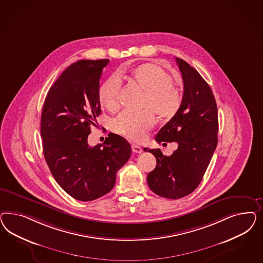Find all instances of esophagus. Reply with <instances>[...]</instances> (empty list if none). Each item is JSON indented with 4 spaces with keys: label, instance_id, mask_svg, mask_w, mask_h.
Masks as SVG:
<instances>
[{
    "label": "esophagus",
    "instance_id": "esophagus-1",
    "mask_svg": "<svg viewBox=\"0 0 263 263\" xmlns=\"http://www.w3.org/2000/svg\"><path fill=\"white\" fill-rule=\"evenodd\" d=\"M132 152H135V153H142L143 152V148L138 145V144H132Z\"/></svg>",
    "mask_w": 263,
    "mask_h": 263
}]
</instances>
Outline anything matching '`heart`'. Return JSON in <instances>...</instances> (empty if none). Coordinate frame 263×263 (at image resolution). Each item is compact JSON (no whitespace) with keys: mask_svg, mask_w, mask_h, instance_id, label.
<instances>
[{"mask_svg":"<svg viewBox=\"0 0 263 263\" xmlns=\"http://www.w3.org/2000/svg\"><path fill=\"white\" fill-rule=\"evenodd\" d=\"M130 81L145 91L143 108L147 109L140 112H121L112 121L111 130L129 140L139 142L155 124L152 111L162 120L173 119L180 109L182 95L172 83L170 74L155 64L137 66L131 72ZM120 90L121 81L118 75L111 76L101 86L99 100L108 111H117L120 109Z\"/></svg>","mask_w":263,"mask_h":263,"instance_id":"obj_1","label":"heart"}]
</instances>
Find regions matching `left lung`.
I'll list each match as a JSON object with an SVG mask.
<instances>
[{
    "mask_svg": "<svg viewBox=\"0 0 263 263\" xmlns=\"http://www.w3.org/2000/svg\"><path fill=\"white\" fill-rule=\"evenodd\" d=\"M182 74L184 91L180 109L155 137L157 143L176 142L171 156L160 148L148 149L156 167L147 175L153 193L177 199L191 194L200 183L218 143V110L209 85L191 65L176 58Z\"/></svg>",
    "mask_w": 263,
    "mask_h": 263,
    "instance_id": "8db88e82",
    "label": "left lung"
}]
</instances>
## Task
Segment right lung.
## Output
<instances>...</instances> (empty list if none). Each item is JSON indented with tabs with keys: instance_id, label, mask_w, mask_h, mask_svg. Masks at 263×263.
<instances>
[{
	"instance_id": "obj_1",
	"label": "right lung",
	"mask_w": 263,
	"mask_h": 263,
	"mask_svg": "<svg viewBox=\"0 0 263 263\" xmlns=\"http://www.w3.org/2000/svg\"><path fill=\"white\" fill-rule=\"evenodd\" d=\"M109 60H81L69 65L48 91L40 132L51 174L72 198L98 199L111 191L117 173L131 155V145L110 133L91 147L88 136L100 115L99 80Z\"/></svg>"
}]
</instances>
